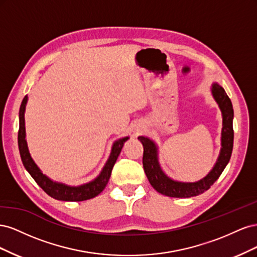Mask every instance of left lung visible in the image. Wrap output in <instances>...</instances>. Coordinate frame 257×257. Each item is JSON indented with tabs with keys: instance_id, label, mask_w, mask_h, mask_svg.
I'll return each mask as SVG.
<instances>
[{
	"instance_id": "1",
	"label": "left lung",
	"mask_w": 257,
	"mask_h": 257,
	"mask_svg": "<svg viewBox=\"0 0 257 257\" xmlns=\"http://www.w3.org/2000/svg\"><path fill=\"white\" fill-rule=\"evenodd\" d=\"M212 95L219 104L223 115L222 130V149L216 164L204 179L193 183H184L174 181L168 178L159 165L157 146L149 138L139 136L138 139L144 146L143 165L146 176L154 190L169 197H193L204 193L211 186L226 167L231 157L232 145H234V128H232V118L234 109L225 90L217 83L212 84Z\"/></svg>"
}]
</instances>
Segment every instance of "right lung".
Masks as SVG:
<instances>
[{
    "label": "right lung",
    "mask_w": 257,
    "mask_h": 257,
    "mask_svg": "<svg viewBox=\"0 0 257 257\" xmlns=\"http://www.w3.org/2000/svg\"><path fill=\"white\" fill-rule=\"evenodd\" d=\"M27 100H28V96H25L19 110L18 147H19V152H20V157L23 163V166L26 167L29 174L32 176L35 182L40 185L49 196H51L54 199L64 200V201H82V200H87L97 196L98 194L105 189V186L107 185L108 181H109L111 170L113 168L114 163L119 157L124 143L127 141L128 137L119 139L118 142H115L113 144L109 160L107 161L105 167L102 170V173H100V175L95 179V180L80 186H68L63 183L53 182L47 176H45L41 172V169L36 166V164L32 160V158H31L28 150V146L26 142V127H25V109H26Z\"/></svg>",
    "instance_id": "obj_1"
}]
</instances>
